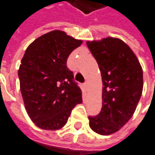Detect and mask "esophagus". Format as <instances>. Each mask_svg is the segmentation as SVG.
I'll use <instances>...</instances> for the list:
<instances>
[{
	"label": "esophagus",
	"instance_id": "34e87169",
	"mask_svg": "<svg viewBox=\"0 0 155 155\" xmlns=\"http://www.w3.org/2000/svg\"><path fill=\"white\" fill-rule=\"evenodd\" d=\"M84 87H85V89H88L89 88V83H88V81H86L84 83Z\"/></svg>",
	"mask_w": 155,
	"mask_h": 155
}]
</instances>
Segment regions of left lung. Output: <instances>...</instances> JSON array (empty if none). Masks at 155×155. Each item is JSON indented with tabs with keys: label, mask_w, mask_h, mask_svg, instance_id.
<instances>
[{
	"label": "left lung",
	"mask_w": 155,
	"mask_h": 155,
	"mask_svg": "<svg viewBox=\"0 0 155 155\" xmlns=\"http://www.w3.org/2000/svg\"><path fill=\"white\" fill-rule=\"evenodd\" d=\"M102 77V108L89 117L95 133L110 135L123 127L135 112L143 90V71L134 52L117 37L86 42Z\"/></svg>",
	"instance_id": "obj_1"
}]
</instances>
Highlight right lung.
Instances as JSON below:
<instances>
[{
	"instance_id": "right-lung-1",
	"label": "right lung",
	"mask_w": 155,
	"mask_h": 155,
	"mask_svg": "<svg viewBox=\"0 0 155 155\" xmlns=\"http://www.w3.org/2000/svg\"><path fill=\"white\" fill-rule=\"evenodd\" d=\"M83 43L62 30H52L28 46L18 76L25 109L43 130L62 128L75 105L82 103L81 89L68 70L69 55Z\"/></svg>"
}]
</instances>
